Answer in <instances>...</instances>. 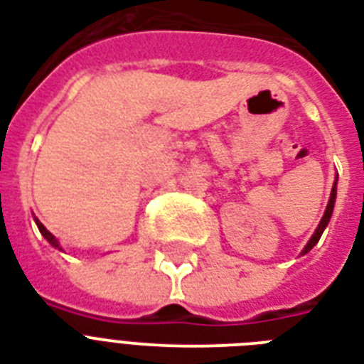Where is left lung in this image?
<instances>
[{"label": "left lung", "mask_w": 364, "mask_h": 364, "mask_svg": "<svg viewBox=\"0 0 364 364\" xmlns=\"http://www.w3.org/2000/svg\"><path fill=\"white\" fill-rule=\"evenodd\" d=\"M338 176V173H336ZM336 181H338V177H334V185H333V191H331V198H328V204H327V210H325V213H323L321 221H319V225H317L316 232H314V236H311L310 240H308V243H306V247L302 249V253L300 255H306L308 251H311V247L316 245L317 242H319V238H321L323 230L327 228L328 221H331V217H333V210H334V202H336Z\"/></svg>", "instance_id": "1"}]
</instances>
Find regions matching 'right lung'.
<instances>
[{
  "label": "right lung",
  "mask_w": 364,
  "mask_h": 364,
  "mask_svg": "<svg viewBox=\"0 0 364 364\" xmlns=\"http://www.w3.org/2000/svg\"><path fill=\"white\" fill-rule=\"evenodd\" d=\"M33 219H36V217H33ZM36 225H37V228H39V232H41V234H43V238L47 240V242H48V243H50V245H53V247L60 249V251H64V249L60 247V243H58V240L54 238L53 234L48 232L47 228L43 227V223H41V221H39V219H36Z\"/></svg>",
  "instance_id": "1"
}]
</instances>
